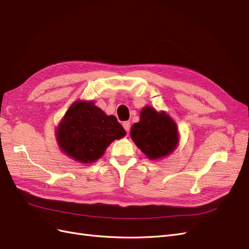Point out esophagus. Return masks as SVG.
<instances>
[{
  "label": "esophagus",
  "instance_id": "esophagus-1",
  "mask_svg": "<svg viewBox=\"0 0 249 249\" xmlns=\"http://www.w3.org/2000/svg\"><path fill=\"white\" fill-rule=\"evenodd\" d=\"M123 125H124V130H125L126 132H129V131H130V127H131V124H130V122H124V123L123 124Z\"/></svg>",
  "mask_w": 249,
  "mask_h": 249
}]
</instances>
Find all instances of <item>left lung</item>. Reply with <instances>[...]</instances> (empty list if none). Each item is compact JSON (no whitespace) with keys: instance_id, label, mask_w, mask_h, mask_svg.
I'll list each match as a JSON object with an SVG mask.
<instances>
[{"instance_id":"8db88e82","label":"left lung","mask_w":249,"mask_h":249,"mask_svg":"<svg viewBox=\"0 0 249 249\" xmlns=\"http://www.w3.org/2000/svg\"><path fill=\"white\" fill-rule=\"evenodd\" d=\"M131 138L149 160L169 156L178 145V125L166 112H158L145 106L140 112V120L131 129Z\"/></svg>"}]
</instances>
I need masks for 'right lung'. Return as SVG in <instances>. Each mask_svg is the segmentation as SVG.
Masks as SVG:
<instances>
[{"label": "right lung", "mask_w": 249, "mask_h": 249, "mask_svg": "<svg viewBox=\"0 0 249 249\" xmlns=\"http://www.w3.org/2000/svg\"><path fill=\"white\" fill-rule=\"evenodd\" d=\"M59 148L83 164L97 161L111 143L125 136L114 115H107L92 101L72 103L56 127Z\"/></svg>", "instance_id": "right-lung-1"}]
</instances>
